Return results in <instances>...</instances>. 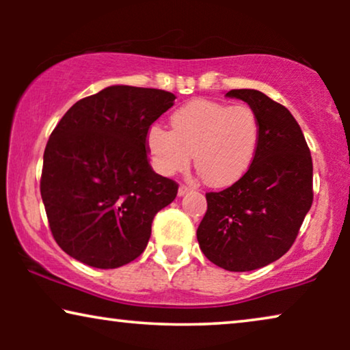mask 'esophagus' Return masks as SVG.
I'll return each instance as SVG.
<instances>
[{"label":"esophagus","instance_id":"1","mask_svg":"<svg viewBox=\"0 0 350 350\" xmlns=\"http://www.w3.org/2000/svg\"><path fill=\"white\" fill-rule=\"evenodd\" d=\"M189 191H191L189 186H186V185H181L180 188H178V196H185V194H188Z\"/></svg>","mask_w":350,"mask_h":350}]
</instances>
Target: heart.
Segmentation results:
<instances>
[{
  "label": "heart",
  "mask_w": 350,
  "mask_h": 350,
  "mask_svg": "<svg viewBox=\"0 0 350 350\" xmlns=\"http://www.w3.org/2000/svg\"><path fill=\"white\" fill-rule=\"evenodd\" d=\"M174 131L159 122L146 132L152 167L162 175L188 169L191 157L212 185H229L250 169L260 145V121L247 105L193 100L172 116Z\"/></svg>",
  "instance_id": "b5f03b06"
}]
</instances>
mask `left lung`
I'll use <instances>...</instances> for the list:
<instances>
[{
	"label": "left lung",
	"instance_id": "8db88e82",
	"mask_svg": "<svg viewBox=\"0 0 350 350\" xmlns=\"http://www.w3.org/2000/svg\"><path fill=\"white\" fill-rule=\"evenodd\" d=\"M260 121V145L236 183L207 193L198 228L200 250L213 265L243 272L279 260L293 245L312 205V157L303 131L284 105L260 90L232 89Z\"/></svg>",
	"mask_w": 350,
	"mask_h": 350
}]
</instances>
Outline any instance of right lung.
Segmentation results:
<instances>
[{
	"label": "right lung",
	"mask_w": 350,
	"mask_h": 350,
	"mask_svg": "<svg viewBox=\"0 0 350 350\" xmlns=\"http://www.w3.org/2000/svg\"><path fill=\"white\" fill-rule=\"evenodd\" d=\"M167 90L111 85L76 102L44 150L41 198L55 242L98 269L138 258L178 183L150 165L146 132L174 107Z\"/></svg>",
	"instance_id": "add662e5"
}]
</instances>
